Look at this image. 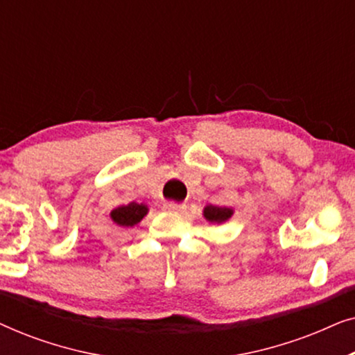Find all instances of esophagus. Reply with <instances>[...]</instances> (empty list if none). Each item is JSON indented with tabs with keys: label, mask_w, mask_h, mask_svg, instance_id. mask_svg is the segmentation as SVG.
<instances>
[{
	"label": "esophagus",
	"mask_w": 355,
	"mask_h": 355,
	"mask_svg": "<svg viewBox=\"0 0 355 355\" xmlns=\"http://www.w3.org/2000/svg\"><path fill=\"white\" fill-rule=\"evenodd\" d=\"M164 208L169 211H182L184 208H186V205H184V203H178V202H169L164 205Z\"/></svg>",
	"instance_id": "1"
}]
</instances>
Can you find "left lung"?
<instances>
[{
  "label": "left lung",
  "instance_id": "1",
  "mask_svg": "<svg viewBox=\"0 0 355 355\" xmlns=\"http://www.w3.org/2000/svg\"><path fill=\"white\" fill-rule=\"evenodd\" d=\"M203 215L210 223H225L226 220H230L232 215V210L227 207H215V205H208L203 210Z\"/></svg>",
  "mask_w": 355,
  "mask_h": 355
}]
</instances>
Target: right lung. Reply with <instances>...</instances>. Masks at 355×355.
<instances>
[{
  "label": "right lung",
  "mask_w": 355,
  "mask_h": 355,
  "mask_svg": "<svg viewBox=\"0 0 355 355\" xmlns=\"http://www.w3.org/2000/svg\"><path fill=\"white\" fill-rule=\"evenodd\" d=\"M147 215V207L142 203L130 202L128 205L118 207L116 210L111 211V218L114 223H118L119 226H134Z\"/></svg>",
  "instance_id": "obj_1"
}]
</instances>
